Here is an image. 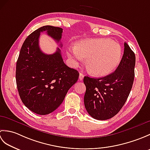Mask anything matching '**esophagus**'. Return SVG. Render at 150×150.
Listing matches in <instances>:
<instances>
[{"mask_svg": "<svg viewBox=\"0 0 150 150\" xmlns=\"http://www.w3.org/2000/svg\"><path fill=\"white\" fill-rule=\"evenodd\" d=\"M84 77V75L83 73H80V74H79V80H80V81L83 80Z\"/></svg>", "mask_w": 150, "mask_h": 150, "instance_id": "1", "label": "esophagus"}]
</instances>
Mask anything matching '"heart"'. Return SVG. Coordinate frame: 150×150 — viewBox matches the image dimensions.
<instances>
[{
  "mask_svg": "<svg viewBox=\"0 0 150 150\" xmlns=\"http://www.w3.org/2000/svg\"><path fill=\"white\" fill-rule=\"evenodd\" d=\"M68 55L75 65L82 57L87 58L86 66L91 75L103 77L115 70L122 60V50L115 41L106 39H91L79 41L75 48H70Z\"/></svg>",
  "mask_w": 150,
  "mask_h": 150,
  "instance_id": "heart-1",
  "label": "heart"
}]
</instances>
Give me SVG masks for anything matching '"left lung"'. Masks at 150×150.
<instances>
[{"instance_id": "8db88e82", "label": "left lung", "mask_w": 150, "mask_h": 150, "mask_svg": "<svg viewBox=\"0 0 150 150\" xmlns=\"http://www.w3.org/2000/svg\"><path fill=\"white\" fill-rule=\"evenodd\" d=\"M135 65V53L125 42L122 60L115 71L103 78L84 77V106L91 117L104 120L119 113L132 90Z\"/></svg>"}]
</instances>
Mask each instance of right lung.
<instances>
[{"instance_id":"obj_1","label":"right lung","mask_w":150,"mask_h":150,"mask_svg":"<svg viewBox=\"0 0 150 150\" xmlns=\"http://www.w3.org/2000/svg\"><path fill=\"white\" fill-rule=\"evenodd\" d=\"M43 31L57 42L61 39V28H39L24 40L16 66V82L21 100L31 111L42 115L53 112L62 104L79 76L78 71L65 64L59 48L51 55L40 50L39 39Z\"/></svg>"}]
</instances>
